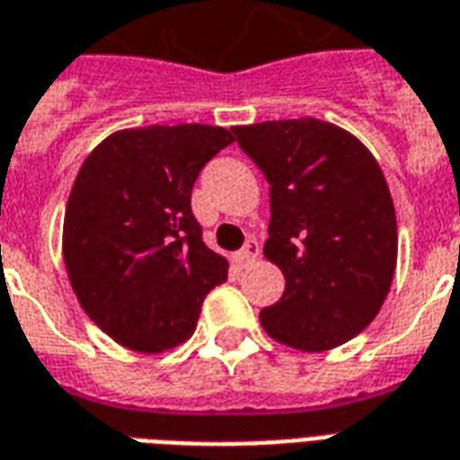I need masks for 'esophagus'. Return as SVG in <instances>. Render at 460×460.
I'll use <instances>...</instances> for the list:
<instances>
[{"label": "esophagus", "mask_w": 460, "mask_h": 460, "mask_svg": "<svg viewBox=\"0 0 460 460\" xmlns=\"http://www.w3.org/2000/svg\"><path fill=\"white\" fill-rule=\"evenodd\" d=\"M258 253H261V248H258V241H246V246L241 248L239 253H234V263L239 265V268H246V265H251L253 261L258 258Z\"/></svg>", "instance_id": "34e87169"}]
</instances>
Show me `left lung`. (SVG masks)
Listing matches in <instances>:
<instances>
[{
	"instance_id": "obj_1",
	"label": "left lung",
	"mask_w": 460,
	"mask_h": 460,
	"mask_svg": "<svg viewBox=\"0 0 460 460\" xmlns=\"http://www.w3.org/2000/svg\"><path fill=\"white\" fill-rule=\"evenodd\" d=\"M270 185L265 258L285 275L261 309L275 341L329 351L376 319L397 263V219L373 153L339 126L285 119L234 128Z\"/></svg>"
}]
</instances>
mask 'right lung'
<instances>
[{
  "mask_svg": "<svg viewBox=\"0 0 460 460\" xmlns=\"http://www.w3.org/2000/svg\"><path fill=\"white\" fill-rule=\"evenodd\" d=\"M234 144L221 126L124 128L87 155L63 224V258L77 302L126 349L161 353L195 332L226 258L204 246L192 214L199 170Z\"/></svg>",
  "mask_w": 460,
  "mask_h": 460,
  "instance_id": "obj_1",
  "label": "right lung"
}]
</instances>
